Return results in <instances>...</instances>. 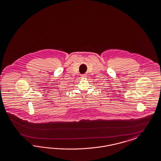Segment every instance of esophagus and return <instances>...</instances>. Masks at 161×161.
<instances>
[{
    "instance_id": "1",
    "label": "esophagus",
    "mask_w": 161,
    "mask_h": 161,
    "mask_svg": "<svg viewBox=\"0 0 161 161\" xmlns=\"http://www.w3.org/2000/svg\"><path fill=\"white\" fill-rule=\"evenodd\" d=\"M86 77V75H85V74H83V75H81V78H85Z\"/></svg>"
}]
</instances>
